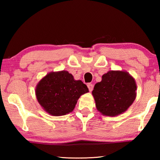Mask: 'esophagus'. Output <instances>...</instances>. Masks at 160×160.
<instances>
[{
	"label": "esophagus",
	"instance_id": "esophagus-1",
	"mask_svg": "<svg viewBox=\"0 0 160 160\" xmlns=\"http://www.w3.org/2000/svg\"><path fill=\"white\" fill-rule=\"evenodd\" d=\"M88 89H89V91H90V92H92V90H93L94 86H93L92 84H91V83H88Z\"/></svg>",
	"mask_w": 160,
	"mask_h": 160
}]
</instances>
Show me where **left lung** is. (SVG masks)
Instances as JSON below:
<instances>
[{"mask_svg":"<svg viewBox=\"0 0 160 160\" xmlns=\"http://www.w3.org/2000/svg\"><path fill=\"white\" fill-rule=\"evenodd\" d=\"M135 80L124 70H109L92 91L97 109L102 115L116 116L123 113L136 97Z\"/></svg>","mask_w":160,"mask_h":160,"instance_id":"left-lung-1","label":"left lung"}]
</instances>
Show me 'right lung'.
<instances>
[{
    "label": "right lung",
    "mask_w": 160,
    "mask_h": 160,
    "mask_svg": "<svg viewBox=\"0 0 160 160\" xmlns=\"http://www.w3.org/2000/svg\"><path fill=\"white\" fill-rule=\"evenodd\" d=\"M88 92L85 84L75 80L66 70L49 72L35 89L38 102L45 112L54 116L72 112L80 97Z\"/></svg>",
    "instance_id": "add662e5"
}]
</instances>
